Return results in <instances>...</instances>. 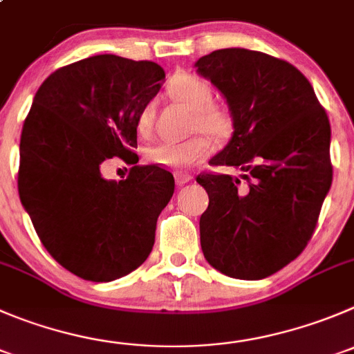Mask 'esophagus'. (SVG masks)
Listing matches in <instances>:
<instances>
[{"label":"esophagus","instance_id":"obj_1","mask_svg":"<svg viewBox=\"0 0 354 354\" xmlns=\"http://www.w3.org/2000/svg\"><path fill=\"white\" fill-rule=\"evenodd\" d=\"M193 180V175L186 174V171H177L175 174V183H177V186H184V184L191 183Z\"/></svg>","mask_w":354,"mask_h":354}]
</instances>
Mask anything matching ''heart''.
I'll list each match as a JSON object with an SVG mask.
<instances>
[{
    "mask_svg": "<svg viewBox=\"0 0 354 354\" xmlns=\"http://www.w3.org/2000/svg\"><path fill=\"white\" fill-rule=\"evenodd\" d=\"M168 92L175 100H179L194 113L193 129H200L210 133L215 139H225L233 130V120L230 113L222 107L215 106L214 90L210 83L196 74L183 73L174 76L168 85ZM156 106L154 102H146L140 107L136 118V130L140 137H149L154 127ZM214 144L207 136H193L180 142H165L149 147L146 153L147 160L158 167L184 170L198 161L210 156Z\"/></svg>",
    "mask_w": 354,
    "mask_h": 354,
    "instance_id": "b5f03b06",
    "label": "heart"
}]
</instances>
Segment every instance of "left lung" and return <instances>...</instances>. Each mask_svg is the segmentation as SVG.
<instances>
[{"label":"left lung","mask_w":354,"mask_h":354,"mask_svg":"<svg viewBox=\"0 0 354 354\" xmlns=\"http://www.w3.org/2000/svg\"><path fill=\"white\" fill-rule=\"evenodd\" d=\"M194 67L233 116V137L210 165L243 171L196 177L208 193L201 250L222 274L262 280L311 240L332 184L330 121L304 74L268 53L215 50Z\"/></svg>","instance_id":"left-lung-1"}]
</instances>
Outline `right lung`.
Instances as JSON below:
<instances>
[{
  "instance_id": "obj_1",
  "label": "right lung",
  "mask_w": 354,
  "mask_h": 354,
  "mask_svg": "<svg viewBox=\"0 0 354 354\" xmlns=\"http://www.w3.org/2000/svg\"><path fill=\"white\" fill-rule=\"evenodd\" d=\"M165 71L149 60L93 55L43 82L20 136L19 194L43 247L88 281H113L139 268L154 245L158 215L174 175L136 165V118L156 97ZM133 162L124 181L100 167Z\"/></svg>"
}]
</instances>
